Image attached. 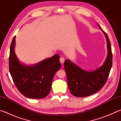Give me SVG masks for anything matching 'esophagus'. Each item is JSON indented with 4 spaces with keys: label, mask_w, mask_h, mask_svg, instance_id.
I'll use <instances>...</instances> for the list:
<instances>
[{
    "label": "esophagus",
    "mask_w": 121,
    "mask_h": 121,
    "mask_svg": "<svg viewBox=\"0 0 121 121\" xmlns=\"http://www.w3.org/2000/svg\"><path fill=\"white\" fill-rule=\"evenodd\" d=\"M65 58H63V57H61V58H60V61L61 63H62V64H63V63H64L65 62Z\"/></svg>",
    "instance_id": "1"
}]
</instances>
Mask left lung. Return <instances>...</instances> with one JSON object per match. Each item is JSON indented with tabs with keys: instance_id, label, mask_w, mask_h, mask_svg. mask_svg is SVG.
Masks as SVG:
<instances>
[{
	"instance_id": "left-lung-1",
	"label": "left lung",
	"mask_w": 121,
	"mask_h": 121,
	"mask_svg": "<svg viewBox=\"0 0 121 121\" xmlns=\"http://www.w3.org/2000/svg\"><path fill=\"white\" fill-rule=\"evenodd\" d=\"M99 27L101 29L98 23ZM107 40L108 56L105 62L99 68L93 71H85L65 60L64 67L67 83L70 93L77 97H85L95 93L101 89L107 82L112 66L111 44L107 34L104 31Z\"/></svg>"
}]
</instances>
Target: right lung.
Masks as SVG:
<instances>
[{
    "instance_id": "obj_1",
    "label": "right lung",
    "mask_w": 121,
    "mask_h": 121,
    "mask_svg": "<svg viewBox=\"0 0 121 121\" xmlns=\"http://www.w3.org/2000/svg\"><path fill=\"white\" fill-rule=\"evenodd\" d=\"M15 36L10 47L9 72L19 92L32 99H42L51 91L53 77L61 67L60 56L56 54L32 66L20 63L14 52Z\"/></svg>"
}]
</instances>
